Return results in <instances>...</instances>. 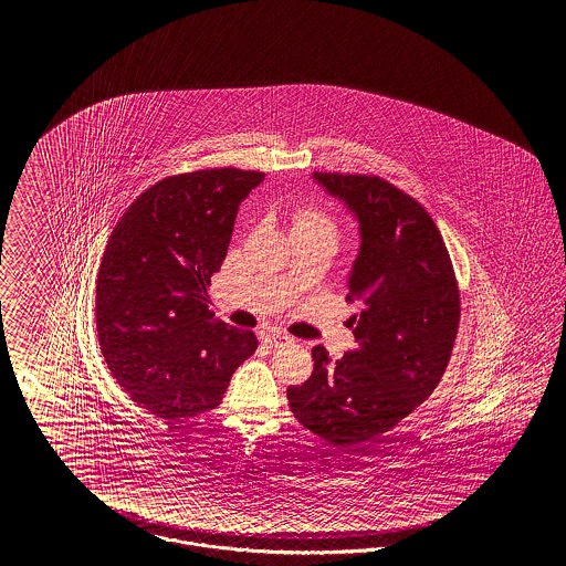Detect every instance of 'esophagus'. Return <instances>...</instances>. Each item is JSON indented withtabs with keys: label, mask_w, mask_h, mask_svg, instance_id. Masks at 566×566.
<instances>
[{
	"label": "esophagus",
	"mask_w": 566,
	"mask_h": 566,
	"mask_svg": "<svg viewBox=\"0 0 566 566\" xmlns=\"http://www.w3.org/2000/svg\"><path fill=\"white\" fill-rule=\"evenodd\" d=\"M261 340L265 344H270V346L291 343V338H289L286 334H263V336H261Z\"/></svg>",
	"instance_id": "34e87169"
}]
</instances>
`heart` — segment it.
<instances>
[{"instance_id": "1", "label": "heart", "mask_w": 566, "mask_h": 566, "mask_svg": "<svg viewBox=\"0 0 566 566\" xmlns=\"http://www.w3.org/2000/svg\"><path fill=\"white\" fill-rule=\"evenodd\" d=\"M292 234H322L338 240L340 228L324 209L301 207L292 213Z\"/></svg>"}]
</instances>
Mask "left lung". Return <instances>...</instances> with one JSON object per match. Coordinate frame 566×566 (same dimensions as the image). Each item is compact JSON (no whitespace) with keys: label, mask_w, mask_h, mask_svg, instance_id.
<instances>
[{"label":"left lung","mask_w":566,"mask_h":566,"mask_svg":"<svg viewBox=\"0 0 566 566\" xmlns=\"http://www.w3.org/2000/svg\"><path fill=\"white\" fill-rule=\"evenodd\" d=\"M360 222L346 303L357 346L340 360L313 346V374L286 390L294 417L329 444L355 446L395 428L444 376L461 292L428 209L376 174L315 171Z\"/></svg>","instance_id":"obj_1"}]
</instances>
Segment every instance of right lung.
Returning <instances> with one entry per match:
<instances>
[{
	"mask_svg": "<svg viewBox=\"0 0 566 566\" xmlns=\"http://www.w3.org/2000/svg\"><path fill=\"white\" fill-rule=\"evenodd\" d=\"M265 171L203 168L166 176L124 211L103 251L95 324L103 360L138 407L182 421L222 402L258 350L251 329L207 307L240 201Z\"/></svg>",
	"mask_w": 566,
	"mask_h": 566,
	"instance_id": "obj_1",
	"label": "right lung"
}]
</instances>
